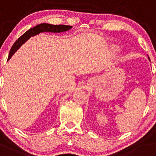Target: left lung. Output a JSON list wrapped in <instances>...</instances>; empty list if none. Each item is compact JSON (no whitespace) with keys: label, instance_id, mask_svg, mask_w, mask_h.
I'll return each mask as SVG.
<instances>
[{"label":"left lung","instance_id":"8db88e82","mask_svg":"<svg viewBox=\"0 0 156 156\" xmlns=\"http://www.w3.org/2000/svg\"><path fill=\"white\" fill-rule=\"evenodd\" d=\"M148 58H149V61H150V59H149V56H148Z\"/></svg>","mask_w":156,"mask_h":156}]
</instances>
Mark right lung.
Segmentation results:
<instances>
[{"mask_svg":"<svg viewBox=\"0 0 156 156\" xmlns=\"http://www.w3.org/2000/svg\"><path fill=\"white\" fill-rule=\"evenodd\" d=\"M72 28V26H67V25H52V24L49 23H40L39 25L36 26V27H33V28L27 30L26 33H24L20 37L16 40L11 47L9 53L8 60L12 57V55L17 51V49H20L21 46L23 43H25L27 40L30 39L31 36H34L36 35L40 34L41 33H63V32H66L68 30H71Z\"/></svg>","mask_w":156,"mask_h":156,"instance_id":"obj_1","label":"right lung"}]
</instances>
